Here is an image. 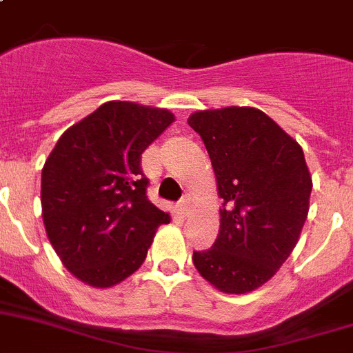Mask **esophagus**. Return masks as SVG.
I'll return each mask as SVG.
<instances>
[{
    "instance_id": "34e87169",
    "label": "esophagus",
    "mask_w": 353,
    "mask_h": 353,
    "mask_svg": "<svg viewBox=\"0 0 353 353\" xmlns=\"http://www.w3.org/2000/svg\"><path fill=\"white\" fill-rule=\"evenodd\" d=\"M176 210H179V214L182 216V218H185V216H188V210H189V201L188 200L180 201L179 205H176Z\"/></svg>"
}]
</instances>
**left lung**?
Instances as JSON below:
<instances>
[{"instance_id": "obj_1", "label": "left lung", "mask_w": 353, "mask_h": 353, "mask_svg": "<svg viewBox=\"0 0 353 353\" xmlns=\"http://www.w3.org/2000/svg\"><path fill=\"white\" fill-rule=\"evenodd\" d=\"M188 123L203 139L223 200L218 237L192 263L221 293L255 291L288 261L309 214L302 146L255 107L198 110Z\"/></svg>"}]
</instances>
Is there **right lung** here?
Segmentation results:
<instances>
[{"label": "right lung", "mask_w": 353, "mask_h": 353, "mask_svg": "<svg viewBox=\"0 0 353 353\" xmlns=\"http://www.w3.org/2000/svg\"><path fill=\"white\" fill-rule=\"evenodd\" d=\"M174 121L168 108L107 101L69 126L44 162L42 221L78 280L107 289L139 270L170 212L146 198L141 155Z\"/></svg>", "instance_id": "obj_1"}]
</instances>
